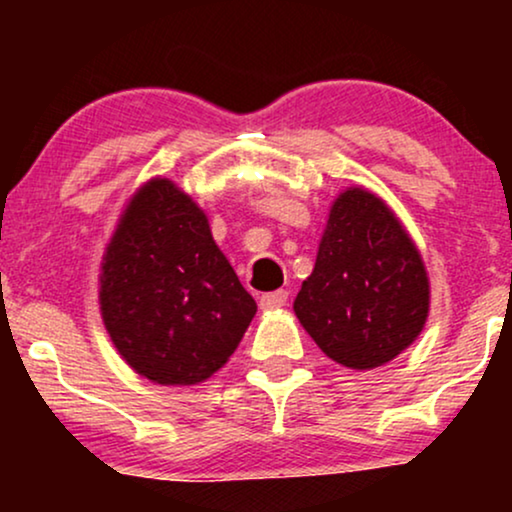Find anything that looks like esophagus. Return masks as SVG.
I'll return each instance as SVG.
<instances>
[{
	"mask_svg": "<svg viewBox=\"0 0 512 512\" xmlns=\"http://www.w3.org/2000/svg\"><path fill=\"white\" fill-rule=\"evenodd\" d=\"M286 301H289V291H284V289L272 291V293H262V296H260V308L262 310L284 308Z\"/></svg>",
	"mask_w": 512,
	"mask_h": 512,
	"instance_id": "34e87169",
	"label": "esophagus"
}]
</instances>
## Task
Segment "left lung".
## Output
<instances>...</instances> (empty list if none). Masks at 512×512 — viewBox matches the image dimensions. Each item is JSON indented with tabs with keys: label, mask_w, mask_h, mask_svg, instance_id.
<instances>
[{
	"label": "left lung",
	"mask_w": 512,
	"mask_h": 512,
	"mask_svg": "<svg viewBox=\"0 0 512 512\" xmlns=\"http://www.w3.org/2000/svg\"><path fill=\"white\" fill-rule=\"evenodd\" d=\"M428 308L424 257L395 211L366 187L339 192L293 301L303 330L332 361L373 370L419 339Z\"/></svg>",
	"instance_id": "1"
}]
</instances>
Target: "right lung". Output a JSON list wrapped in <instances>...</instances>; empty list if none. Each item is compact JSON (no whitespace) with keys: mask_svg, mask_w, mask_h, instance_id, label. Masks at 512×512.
Segmentation results:
<instances>
[{"mask_svg":"<svg viewBox=\"0 0 512 512\" xmlns=\"http://www.w3.org/2000/svg\"><path fill=\"white\" fill-rule=\"evenodd\" d=\"M98 303L122 361L173 387L204 383L226 366L257 313L204 209L161 175L146 180L117 219Z\"/></svg>","mask_w":512,"mask_h":512,"instance_id":"add662e5","label":"right lung"}]
</instances>
